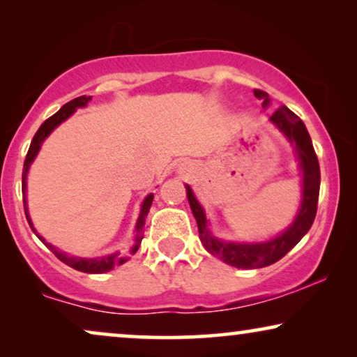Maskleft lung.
Masks as SVG:
<instances>
[{
  "label": "left lung",
  "mask_w": 357,
  "mask_h": 357,
  "mask_svg": "<svg viewBox=\"0 0 357 357\" xmlns=\"http://www.w3.org/2000/svg\"><path fill=\"white\" fill-rule=\"evenodd\" d=\"M253 94L263 100V107L270 104V99H268L265 91L255 89ZM270 121H273L278 126V130L294 146L302 175H304L302 177L301 209L297 213L294 222L284 232L271 238V241L257 243L219 241V238L213 237L211 232L208 231V219L206 214H204V209L198 203V199L195 198L192 188L187 185V198L193 216L197 219L199 241H202L203 247L211 255L218 257L219 260H222L231 266L242 268V270H257V268L273 265V263L281 260L309 232L317 214V203H319L320 192V165L304 121L284 105L270 116Z\"/></svg>",
  "instance_id": "left-lung-1"
}]
</instances>
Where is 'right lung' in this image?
<instances>
[{
    "instance_id": "1",
    "label": "right lung",
    "mask_w": 357,
    "mask_h": 357,
    "mask_svg": "<svg viewBox=\"0 0 357 357\" xmlns=\"http://www.w3.org/2000/svg\"><path fill=\"white\" fill-rule=\"evenodd\" d=\"M92 99V97H86V96H81V97H76V99H73L68 102V104H65L61 107L60 110L56 112L55 115H52L50 119H47L43 123L40 125V128L37 130V133L33 135L32 138V143H31V148H29L27 151V155H26V160H24V169H22V199H24V211H26V218H27V222L29 226L32 227V231L37 234L36 229H33V224L31 221V216H29V211H27V202H26V188H27V172H29V167H31V164L33 162V159H36V155L38 151H40V146L43 141H45V138L48 135L52 133L53 130L56 128L58 125L63 123L66 119H70V116L75 114L76 109H79V107H86L87 102H89ZM153 198L154 195H148V197L144 198L143 204H141V211H139V216H138V221H136V238H135V247L131 248V253H136V250H138L139 243H141V238H143V227H144V222H146V216H148L149 213V208L151 204H153ZM37 237L40 238V241L45 243V245L50 248V250L55 253V257L58 258V260L65 263V265L75 268V270L77 271H82V273H92V275H100V273H107L110 270H114V268L116 265H121V263H125L128 258H121L119 252L112 253V255H105V257H97V258H79V257H70L68 253L58 250L56 247L50 245V243L45 242V238H43L42 236Z\"/></svg>"
}]
</instances>
